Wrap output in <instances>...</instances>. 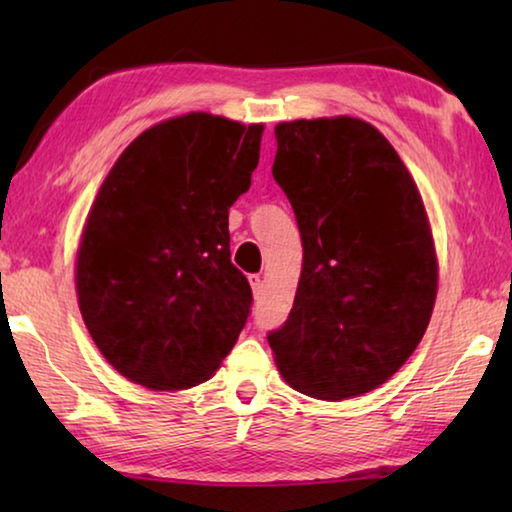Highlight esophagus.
<instances>
[{
  "mask_svg": "<svg viewBox=\"0 0 512 512\" xmlns=\"http://www.w3.org/2000/svg\"><path fill=\"white\" fill-rule=\"evenodd\" d=\"M248 282H250V287H253V296L255 298H259L262 296V291H264V280H262V275H248Z\"/></svg>",
  "mask_w": 512,
  "mask_h": 512,
  "instance_id": "1",
  "label": "esophagus"
}]
</instances>
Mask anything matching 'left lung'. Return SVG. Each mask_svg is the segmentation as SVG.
<instances>
[{
    "label": "left lung",
    "instance_id": "1",
    "mask_svg": "<svg viewBox=\"0 0 512 512\" xmlns=\"http://www.w3.org/2000/svg\"><path fill=\"white\" fill-rule=\"evenodd\" d=\"M273 178L296 212L302 273L268 332L284 381L316 400L363 395L418 348L438 289L422 198L400 155L354 117L275 126Z\"/></svg>",
    "mask_w": 512,
    "mask_h": 512
}]
</instances>
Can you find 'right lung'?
I'll use <instances>...</instances> for the list:
<instances>
[{
	"mask_svg": "<svg viewBox=\"0 0 512 512\" xmlns=\"http://www.w3.org/2000/svg\"><path fill=\"white\" fill-rule=\"evenodd\" d=\"M264 126L189 112L144 131L103 180L76 255L85 327L151 391L214 375L253 305L230 262L228 210L248 192Z\"/></svg>",
	"mask_w": 512,
	"mask_h": 512,
	"instance_id": "add662e5",
	"label": "right lung"
}]
</instances>
